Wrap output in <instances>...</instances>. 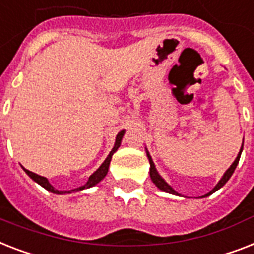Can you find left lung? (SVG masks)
<instances>
[{"mask_svg":"<svg viewBox=\"0 0 254 254\" xmlns=\"http://www.w3.org/2000/svg\"><path fill=\"white\" fill-rule=\"evenodd\" d=\"M145 151H147V157H148V160H149V165H151V168H149V176H151L152 182H153V184H155L156 186H157V188H159L160 190H161V191L169 192V194H173V195H180V194H178V192L176 191V190H174V189L172 188V186H170V185L168 184V182H166L165 180H164V178L161 177V176H160L159 172H157V169H156L155 162H153V160H152L151 155H149V152H148L147 148H145ZM241 152H243V144H241V148H240V152H239V155H237V157H236V159H235V161L232 162V165H231L230 168H228V169L226 170V173L223 174V177L220 178V181H219L218 184L215 185V188L212 189V190H211L210 192H207V194H204V195L200 196V198H206V196L211 195V194H214V192L216 191V190H219V189L223 188V186H224V185L227 184V181L230 180L231 176H232L233 172H235V169H236L237 164H239V160H240Z\"/></svg>","mask_w":254,"mask_h":254,"instance_id":"8db88e82","label":"left lung"}]
</instances>
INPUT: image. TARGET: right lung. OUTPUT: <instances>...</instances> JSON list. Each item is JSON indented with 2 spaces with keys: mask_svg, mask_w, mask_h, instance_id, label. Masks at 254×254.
<instances>
[{
  "mask_svg": "<svg viewBox=\"0 0 254 254\" xmlns=\"http://www.w3.org/2000/svg\"><path fill=\"white\" fill-rule=\"evenodd\" d=\"M125 129H122L121 132H118L117 137H115V144L114 147H113V149L110 151V153H109V156L106 157V160L102 162V165L99 166L98 169L95 170L94 173L89 177L88 182L84 185V186H81V188H77V189H73V190H56V189L52 186V185L50 184V181L47 180L46 177H42V176H39V174L36 173H32V172H30V170L24 169L23 166V170L27 173V176L31 180H34V181L36 182V184H39L42 188H44L46 190H48V191L54 192V194H59V195H63V194H70V192H74V191H81V190H84V189H89V188H93V186H95L97 184H99V182L102 181L103 178L106 177L107 172H109V166H110V161H111V157H113V155H114L115 152L118 151V148L121 147V143H122V139H123V135H125Z\"/></svg>",
  "mask_w": 254,
  "mask_h": 254,
  "instance_id": "right-lung-1",
  "label": "right lung"
}]
</instances>
